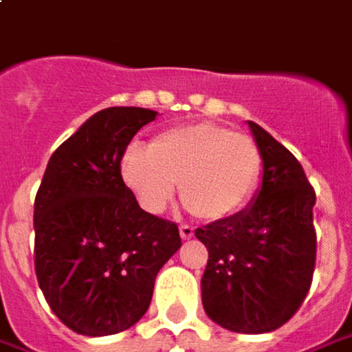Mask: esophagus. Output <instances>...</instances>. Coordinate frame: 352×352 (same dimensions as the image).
Wrapping results in <instances>:
<instances>
[{
  "label": "esophagus",
  "mask_w": 352,
  "mask_h": 352,
  "mask_svg": "<svg viewBox=\"0 0 352 352\" xmlns=\"http://www.w3.org/2000/svg\"><path fill=\"white\" fill-rule=\"evenodd\" d=\"M180 236L184 238V240H190V238H193V226L182 225L180 226Z\"/></svg>",
  "instance_id": "1"
}]
</instances>
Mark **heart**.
Here are the masks:
<instances>
[{
    "label": "heart",
    "instance_id": "heart-1",
    "mask_svg": "<svg viewBox=\"0 0 352 352\" xmlns=\"http://www.w3.org/2000/svg\"><path fill=\"white\" fill-rule=\"evenodd\" d=\"M261 174V153L246 135L217 124H190L159 133L147 148L129 145L122 178L147 213H162L176 193L190 211L223 221L250 201Z\"/></svg>",
    "mask_w": 352,
    "mask_h": 352
}]
</instances>
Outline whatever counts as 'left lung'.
<instances>
[{"label":"left lung","instance_id":"1","mask_svg":"<svg viewBox=\"0 0 352 352\" xmlns=\"http://www.w3.org/2000/svg\"><path fill=\"white\" fill-rule=\"evenodd\" d=\"M263 176L240 213L195 228L209 250L201 300L214 324L236 333H267L287 324L310 291L316 265V193L287 147L258 124Z\"/></svg>","mask_w":352,"mask_h":352}]
</instances>
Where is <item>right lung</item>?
Masks as SVG:
<instances>
[{
  "label": "right lung",
  "mask_w": 352,
  "mask_h": 352,
  "mask_svg": "<svg viewBox=\"0 0 352 352\" xmlns=\"http://www.w3.org/2000/svg\"><path fill=\"white\" fill-rule=\"evenodd\" d=\"M155 110L91 116L50 157L34 199V271L52 312L75 333L114 336L147 312L178 226L139 207L122 178L129 141Z\"/></svg>",
  "instance_id": "obj_1"
}]
</instances>
